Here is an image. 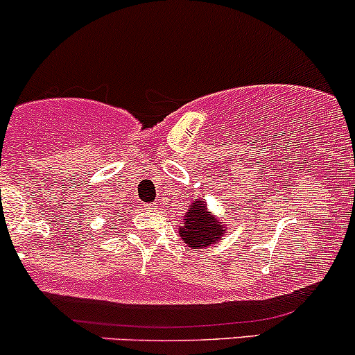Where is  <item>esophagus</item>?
<instances>
[{"label": "esophagus", "instance_id": "1", "mask_svg": "<svg viewBox=\"0 0 355 355\" xmlns=\"http://www.w3.org/2000/svg\"><path fill=\"white\" fill-rule=\"evenodd\" d=\"M146 208L150 209V211H155V209H157V207H155V205H146Z\"/></svg>", "mask_w": 355, "mask_h": 355}]
</instances>
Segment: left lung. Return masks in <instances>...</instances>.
<instances>
[{
	"label": "left lung",
	"mask_w": 355,
	"mask_h": 355,
	"mask_svg": "<svg viewBox=\"0 0 355 355\" xmlns=\"http://www.w3.org/2000/svg\"><path fill=\"white\" fill-rule=\"evenodd\" d=\"M230 220H223V216H216L209 211L205 200H194L189 205V209L184 213L182 227H179L181 240L191 249H207V247L218 243L227 235V227Z\"/></svg>",
	"instance_id": "1"
}]
</instances>
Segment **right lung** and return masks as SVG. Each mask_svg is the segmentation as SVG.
I'll return each mask as SVG.
<instances>
[{"instance_id": "add662e5", "label": "right lung", "mask_w": 355, "mask_h": 355, "mask_svg": "<svg viewBox=\"0 0 355 355\" xmlns=\"http://www.w3.org/2000/svg\"><path fill=\"white\" fill-rule=\"evenodd\" d=\"M116 215H118V213H116Z\"/></svg>"}]
</instances>
